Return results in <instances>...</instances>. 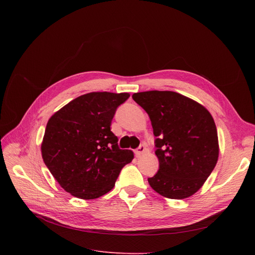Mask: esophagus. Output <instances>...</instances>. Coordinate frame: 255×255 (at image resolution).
Here are the masks:
<instances>
[{"mask_svg": "<svg viewBox=\"0 0 255 255\" xmlns=\"http://www.w3.org/2000/svg\"><path fill=\"white\" fill-rule=\"evenodd\" d=\"M146 151V149H145V146L143 145V144H141V145H139L138 146V148L135 150V155L137 156V157H139L142 153H144Z\"/></svg>", "mask_w": 255, "mask_h": 255, "instance_id": "esophagus-1", "label": "esophagus"}]
</instances>
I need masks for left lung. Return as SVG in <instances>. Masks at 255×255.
Returning a JSON list of instances; mask_svg holds the SVG:
<instances>
[{
    "instance_id": "8db88e82",
    "label": "left lung",
    "mask_w": 255,
    "mask_h": 255,
    "mask_svg": "<svg viewBox=\"0 0 255 255\" xmlns=\"http://www.w3.org/2000/svg\"><path fill=\"white\" fill-rule=\"evenodd\" d=\"M149 115L156 137L157 173L150 186L169 199L192 196L217 164V128L205 107L174 91H143L132 96Z\"/></svg>"
}]
</instances>
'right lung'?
<instances>
[{"label": "right lung", "mask_w": 255, "mask_h": 255, "mask_svg": "<svg viewBox=\"0 0 255 255\" xmlns=\"http://www.w3.org/2000/svg\"><path fill=\"white\" fill-rule=\"evenodd\" d=\"M129 94L90 92L72 100L49 119L41 143L45 166L72 196L91 200L112 190L134 153L121 150L111 130L116 110Z\"/></svg>", "instance_id": "right-lung-1"}]
</instances>
